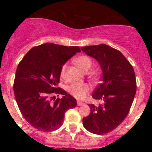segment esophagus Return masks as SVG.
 <instances>
[{
	"label": "esophagus",
	"mask_w": 152,
	"mask_h": 152,
	"mask_svg": "<svg viewBox=\"0 0 152 152\" xmlns=\"http://www.w3.org/2000/svg\"><path fill=\"white\" fill-rule=\"evenodd\" d=\"M83 104H84V103H83V102H79V101H78V102H77V105L78 106H82V105H83Z\"/></svg>",
	"instance_id": "34e87169"
}]
</instances>
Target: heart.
<instances>
[{"mask_svg":"<svg viewBox=\"0 0 152 152\" xmlns=\"http://www.w3.org/2000/svg\"><path fill=\"white\" fill-rule=\"evenodd\" d=\"M74 64L83 72L87 73L91 68L92 61L87 56L82 55L76 57L74 59ZM66 69V65L64 64L62 66L61 70V77H64ZM69 91L70 92L71 95L74 96L75 98L78 99H83L86 97L87 94L89 91V87L85 83H76V84H72L69 87Z\"/></svg>","mask_w":152,"mask_h":152,"instance_id":"b5f03b06","label":"heart"}]
</instances>
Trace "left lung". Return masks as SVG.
I'll return each mask as SVG.
<instances>
[{"instance_id": "8db88e82", "label": "left lung", "mask_w": 152, "mask_h": 152, "mask_svg": "<svg viewBox=\"0 0 152 152\" xmlns=\"http://www.w3.org/2000/svg\"><path fill=\"white\" fill-rule=\"evenodd\" d=\"M81 49L96 59L102 71V83L92 95L102 103L99 106L89 104L90 114L83 118L87 131L102 135L118 126L129 112L137 91L135 74L124 56L108 45L85 46Z\"/></svg>"}]
</instances>
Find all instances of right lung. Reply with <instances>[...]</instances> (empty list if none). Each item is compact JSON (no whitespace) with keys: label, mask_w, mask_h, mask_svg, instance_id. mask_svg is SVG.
I'll return each instance as SVG.
<instances>
[{"label":"right lung","mask_w":152,"mask_h":152,"mask_svg":"<svg viewBox=\"0 0 152 152\" xmlns=\"http://www.w3.org/2000/svg\"><path fill=\"white\" fill-rule=\"evenodd\" d=\"M79 52L78 46L46 43L31 48L18 64L13 85L15 98L23 116L34 128L56 130L63 124L66 111L76 106V99L56 86L62 66ZM53 94L63 96L56 99Z\"/></svg>","instance_id":"add662e5"}]
</instances>
